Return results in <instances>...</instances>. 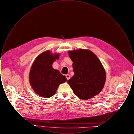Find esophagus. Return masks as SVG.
<instances>
[{
	"label": "esophagus",
	"instance_id": "obj_1",
	"mask_svg": "<svg viewBox=\"0 0 134 134\" xmlns=\"http://www.w3.org/2000/svg\"><path fill=\"white\" fill-rule=\"evenodd\" d=\"M65 76L66 77V78L67 79V80H69V79L70 78V75H69V74H67V75H65Z\"/></svg>",
	"mask_w": 134,
	"mask_h": 134
}]
</instances>
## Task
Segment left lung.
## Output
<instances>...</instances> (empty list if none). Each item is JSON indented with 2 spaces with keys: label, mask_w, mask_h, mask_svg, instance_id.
<instances>
[{
  "label": "left lung",
  "mask_w": 134,
  "mask_h": 134,
  "mask_svg": "<svg viewBox=\"0 0 134 134\" xmlns=\"http://www.w3.org/2000/svg\"><path fill=\"white\" fill-rule=\"evenodd\" d=\"M68 54L74 75L68 83L74 94L86 100L100 93L105 82L106 73L98 57L92 52L82 49L68 51Z\"/></svg>",
  "instance_id": "obj_1"
}]
</instances>
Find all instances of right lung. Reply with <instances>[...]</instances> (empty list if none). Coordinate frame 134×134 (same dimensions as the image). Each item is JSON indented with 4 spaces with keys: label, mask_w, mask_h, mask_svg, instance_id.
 Segmentation results:
<instances>
[{
    "label": "right lung",
    "mask_w": 134,
    "mask_h": 134,
    "mask_svg": "<svg viewBox=\"0 0 134 134\" xmlns=\"http://www.w3.org/2000/svg\"><path fill=\"white\" fill-rule=\"evenodd\" d=\"M59 54L46 51L36 58L32 65L29 81L34 91L41 97L50 98L54 96L60 84L67 81V78L52 67L58 59Z\"/></svg>",
    "instance_id": "obj_1"
}]
</instances>
